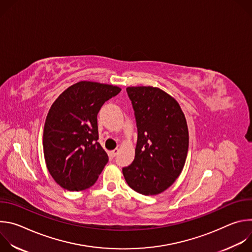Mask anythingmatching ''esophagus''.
Here are the masks:
<instances>
[{"mask_svg": "<svg viewBox=\"0 0 252 252\" xmlns=\"http://www.w3.org/2000/svg\"><path fill=\"white\" fill-rule=\"evenodd\" d=\"M118 154H119V150H118V149H116V150H114V151H112V152H111V155H112V157H113V158H115Z\"/></svg>", "mask_w": 252, "mask_h": 252, "instance_id": "1", "label": "esophagus"}]
</instances>
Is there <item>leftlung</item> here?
I'll list each match as a JSON object with an SVG mask.
<instances>
[{
    "label": "left lung",
    "instance_id": "1",
    "mask_svg": "<svg viewBox=\"0 0 252 252\" xmlns=\"http://www.w3.org/2000/svg\"><path fill=\"white\" fill-rule=\"evenodd\" d=\"M137 141L132 163L123 168L128 187L143 195L167 189L182 173L189 151V128L178 102L154 87H128Z\"/></svg>",
    "mask_w": 252,
    "mask_h": 252
}]
</instances>
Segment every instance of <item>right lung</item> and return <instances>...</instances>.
<instances>
[{"label": "right lung", "instance_id": "obj_1", "mask_svg": "<svg viewBox=\"0 0 252 252\" xmlns=\"http://www.w3.org/2000/svg\"><path fill=\"white\" fill-rule=\"evenodd\" d=\"M121 88L79 82L52 104L44 127V156L55 182L63 189L81 191L94 185L109 161L97 141V114Z\"/></svg>", "mask_w": 252, "mask_h": 252}]
</instances>
